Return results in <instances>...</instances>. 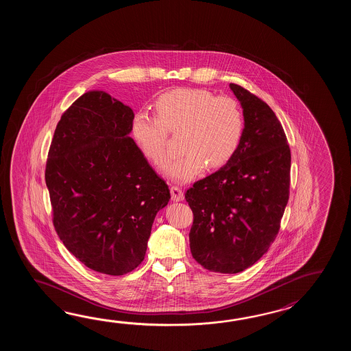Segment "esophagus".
<instances>
[{"instance_id": "obj_1", "label": "esophagus", "mask_w": 351, "mask_h": 351, "mask_svg": "<svg viewBox=\"0 0 351 351\" xmlns=\"http://www.w3.org/2000/svg\"><path fill=\"white\" fill-rule=\"evenodd\" d=\"M171 194H172V199L174 202L183 201V198H184L183 191L179 186H172L171 188Z\"/></svg>"}]
</instances>
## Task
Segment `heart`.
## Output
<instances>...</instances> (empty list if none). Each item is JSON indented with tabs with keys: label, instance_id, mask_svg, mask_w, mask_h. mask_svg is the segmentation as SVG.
Wrapping results in <instances>:
<instances>
[{
	"label": "heart",
	"instance_id": "b5f03b06",
	"mask_svg": "<svg viewBox=\"0 0 351 351\" xmlns=\"http://www.w3.org/2000/svg\"><path fill=\"white\" fill-rule=\"evenodd\" d=\"M156 115L136 112L132 136L143 156L153 165L167 158L168 134H179L180 157L165 165V177L186 183L206 168L226 165L236 153L245 130L242 108L231 97H215L204 89L171 90L158 97Z\"/></svg>",
	"mask_w": 351,
	"mask_h": 351
}]
</instances>
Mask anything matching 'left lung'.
Wrapping results in <instances>:
<instances>
[{
  "label": "left lung",
  "mask_w": 351,
  "mask_h": 351,
  "mask_svg": "<svg viewBox=\"0 0 351 351\" xmlns=\"http://www.w3.org/2000/svg\"><path fill=\"white\" fill-rule=\"evenodd\" d=\"M245 130L233 157L186 192L193 210L194 260L219 274L251 267L276 239L289 201L291 152L282 125L261 99L230 84Z\"/></svg>",
  "instance_id": "obj_1"
}]
</instances>
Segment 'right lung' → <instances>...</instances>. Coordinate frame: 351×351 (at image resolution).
Segmentation results:
<instances>
[{"label":"right lung","instance_id":"right-lung-1","mask_svg":"<svg viewBox=\"0 0 351 351\" xmlns=\"http://www.w3.org/2000/svg\"><path fill=\"white\" fill-rule=\"evenodd\" d=\"M134 112L90 90L62 114L46 163L53 226L86 267L120 276L144 260L152 226L171 199L130 138Z\"/></svg>","mask_w":351,"mask_h":351}]
</instances>
